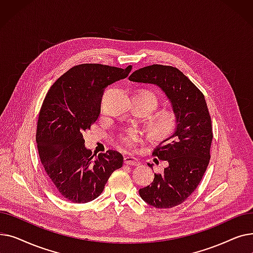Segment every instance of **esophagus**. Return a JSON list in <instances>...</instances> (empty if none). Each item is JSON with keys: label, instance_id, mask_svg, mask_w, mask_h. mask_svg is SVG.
I'll return each instance as SVG.
<instances>
[{"label": "esophagus", "instance_id": "1", "mask_svg": "<svg viewBox=\"0 0 253 253\" xmlns=\"http://www.w3.org/2000/svg\"><path fill=\"white\" fill-rule=\"evenodd\" d=\"M124 163L126 165H132V166H138L140 164V161L138 160L137 158L133 157V156H126L124 158Z\"/></svg>", "mask_w": 253, "mask_h": 253}]
</instances>
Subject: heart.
<instances>
[{
    "mask_svg": "<svg viewBox=\"0 0 253 253\" xmlns=\"http://www.w3.org/2000/svg\"><path fill=\"white\" fill-rule=\"evenodd\" d=\"M145 99H147V103L149 105V110L152 112L155 110L158 105V97L154 92L150 90H143L139 92ZM177 126V116L172 110H163L154 115L151 119L150 129L152 134L159 138L163 139L169 136L170 134L173 133ZM141 139V132H139L136 129H130L126 132H123L122 134L119 136V141L125 148L131 149Z\"/></svg>",
    "mask_w": 253,
    "mask_h": 253,
    "instance_id": "heart-1",
    "label": "heart"
}]
</instances>
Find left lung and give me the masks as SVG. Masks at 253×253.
I'll use <instances>...</instances> for the list:
<instances>
[{
    "mask_svg": "<svg viewBox=\"0 0 253 253\" xmlns=\"http://www.w3.org/2000/svg\"><path fill=\"white\" fill-rule=\"evenodd\" d=\"M132 82L160 87L177 116V126L153 156L168 162L163 174L139 190L144 202L156 208H172L187 200L200 183L210 160L213 134L203 93L179 70L153 64L132 73ZM153 167V164H149Z\"/></svg>",
    "mask_w": 253,
    "mask_h": 253,
    "instance_id": "left-lung-1",
    "label": "left lung"
}]
</instances>
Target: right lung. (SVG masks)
Returning a JSON list of instances; mask_svg holds the SVG:
<instances>
[{
    "label": "right lung",
    "mask_w": 253,
    "mask_h": 253,
    "mask_svg": "<svg viewBox=\"0 0 253 253\" xmlns=\"http://www.w3.org/2000/svg\"><path fill=\"white\" fill-rule=\"evenodd\" d=\"M131 71L84 63L74 66L53 84L40 110L36 141L40 160L54 188L74 203L96 199L123 156L109 150L98 156L85 148L83 132L100 114L104 88L125 79Z\"/></svg>",
    "instance_id": "right-lung-1"
}]
</instances>
